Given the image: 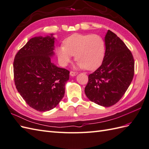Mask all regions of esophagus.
I'll use <instances>...</instances> for the list:
<instances>
[{
    "instance_id": "1",
    "label": "esophagus",
    "mask_w": 149,
    "mask_h": 149,
    "mask_svg": "<svg viewBox=\"0 0 149 149\" xmlns=\"http://www.w3.org/2000/svg\"><path fill=\"white\" fill-rule=\"evenodd\" d=\"M78 74V72H75V71H70V75L71 76H72V77H73V76H76Z\"/></svg>"
}]
</instances>
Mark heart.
<instances>
[{
  "instance_id": "obj_1",
  "label": "heart",
  "mask_w": 149,
  "mask_h": 149,
  "mask_svg": "<svg viewBox=\"0 0 149 149\" xmlns=\"http://www.w3.org/2000/svg\"><path fill=\"white\" fill-rule=\"evenodd\" d=\"M57 55L63 66L70 62L72 56L78 63L79 68L93 70L102 63L105 55V42L96 34L75 33L64 41V45L58 47Z\"/></svg>"
}]
</instances>
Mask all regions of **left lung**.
I'll return each instance as SVG.
<instances>
[{
    "instance_id": "left-lung-1",
    "label": "left lung",
    "mask_w": 149,
    "mask_h": 149,
    "mask_svg": "<svg viewBox=\"0 0 149 149\" xmlns=\"http://www.w3.org/2000/svg\"><path fill=\"white\" fill-rule=\"evenodd\" d=\"M106 52L101 66L88 75L85 88L92 102L104 107L118 102L131 84L135 72L132 54L114 33L105 37Z\"/></svg>"
}]
</instances>
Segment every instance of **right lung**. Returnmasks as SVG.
<instances>
[{
	"label": "right lung",
	"instance_id": "1",
	"mask_svg": "<svg viewBox=\"0 0 149 149\" xmlns=\"http://www.w3.org/2000/svg\"><path fill=\"white\" fill-rule=\"evenodd\" d=\"M52 34L31 38L16 54L13 63L16 89L29 106L45 112L56 107L64 95L70 71L51 63Z\"/></svg>",
	"mask_w": 149,
	"mask_h": 149
}]
</instances>
